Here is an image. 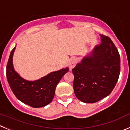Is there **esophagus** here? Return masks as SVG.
<instances>
[{
  "label": "esophagus",
  "instance_id": "obj_1",
  "mask_svg": "<svg viewBox=\"0 0 130 130\" xmlns=\"http://www.w3.org/2000/svg\"><path fill=\"white\" fill-rule=\"evenodd\" d=\"M76 65V60L75 58H72V59L70 60L69 63V67L70 70H72L74 67H75V65Z\"/></svg>",
  "mask_w": 130,
  "mask_h": 130
}]
</instances>
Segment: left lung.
Instances as JSON below:
<instances>
[{
	"label": "left lung",
	"instance_id": "left-lung-1",
	"mask_svg": "<svg viewBox=\"0 0 130 130\" xmlns=\"http://www.w3.org/2000/svg\"><path fill=\"white\" fill-rule=\"evenodd\" d=\"M100 36V44L72 70L74 94L83 103H94L108 96L119 77L118 50L108 36Z\"/></svg>",
	"mask_w": 130,
	"mask_h": 130
}]
</instances>
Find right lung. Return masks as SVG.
Instances as JSON below:
<instances>
[{
    "instance_id": "1",
    "label": "right lung",
    "mask_w": 130,
    "mask_h": 130,
    "mask_svg": "<svg viewBox=\"0 0 130 130\" xmlns=\"http://www.w3.org/2000/svg\"><path fill=\"white\" fill-rule=\"evenodd\" d=\"M15 47L9 55L6 67L8 83L13 94L18 99L33 108L43 107L53 101L57 85L69 68L51 72L47 76L34 82L25 80L14 71L13 65V56Z\"/></svg>"
}]
</instances>
